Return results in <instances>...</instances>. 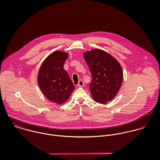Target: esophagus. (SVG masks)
Listing matches in <instances>:
<instances>
[{"label": "esophagus", "instance_id": "esophagus-1", "mask_svg": "<svg viewBox=\"0 0 160 160\" xmlns=\"http://www.w3.org/2000/svg\"><path fill=\"white\" fill-rule=\"evenodd\" d=\"M84 84L83 81L81 80V79L79 80V82H78V87H82V86H84Z\"/></svg>", "mask_w": 160, "mask_h": 160}]
</instances>
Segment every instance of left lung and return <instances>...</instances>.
I'll return each instance as SVG.
<instances>
[{
	"label": "left lung",
	"instance_id": "left-lung-1",
	"mask_svg": "<svg viewBox=\"0 0 160 160\" xmlns=\"http://www.w3.org/2000/svg\"><path fill=\"white\" fill-rule=\"evenodd\" d=\"M84 57L91 73L89 88L92 98L100 103L112 100L122 84L121 66L113 57L100 49L85 52Z\"/></svg>",
	"mask_w": 160,
	"mask_h": 160
}]
</instances>
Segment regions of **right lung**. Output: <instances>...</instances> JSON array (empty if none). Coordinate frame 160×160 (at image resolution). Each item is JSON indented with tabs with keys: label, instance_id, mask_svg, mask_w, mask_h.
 <instances>
[{
	"label": "right lung",
	"instance_id": "1",
	"mask_svg": "<svg viewBox=\"0 0 160 160\" xmlns=\"http://www.w3.org/2000/svg\"><path fill=\"white\" fill-rule=\"evenodd\" d=\"M68 57L67 53L55 51L49 55L39 69L38 82L46 98L57 104L69 98L74 86L63 65Z\"/></svg>",
	"mask_w": 160,
	"mask_h": 160
}]
</instances>
